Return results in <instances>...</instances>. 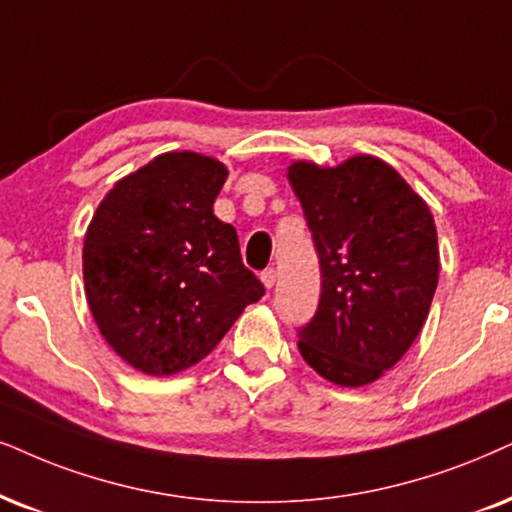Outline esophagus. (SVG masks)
<instances>
[{"label":"esophagus","mask_w":512,"mask_h":512,"mask_svg":"<svg viewBox=\"0 0 512 512\" xmlns=\"http://www.w3.org/2000/svg\"><path fill=\"white\" fill-rule=\"evenodd\" d=\"M276 278H278V274H276V269H264L262 274H260V281L264 283V288H274V283H276Z\"/></svg>","instance_id":"esophagus-1"}]
</instances>
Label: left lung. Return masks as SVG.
Masks as SVG:
<instances>
[{
    "instance_id": "left-lung-1",
    "label": "left lung",
    "mask_w": 512,
    "mask_h": 512,
    "mask_svg": "<svg viewBox=\"0 0 512 512\" xmlns=\"http://www.w3.org/2000/svg\"><path fill=\"white\" fill-rule=\"evenodd\" d=\"M321 262V300L297 333L302 359L340 387H364L409 352L439 281L437 226L423 198L375 155L288 165Z\"/></svg>"
}]
</instances>
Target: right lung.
<instances>
[{
    "label": "right lung",
    "mask_w": 512,
    "mask_h": 512,
    "mask_svg": "<svg viewBox=\"0 0 512 512\" xmlns=\"http://www.w3.org/2000/svg\"><path fill=\"white\" fill-rule=\"evenodd\" d=\"M229 177L193 151L155 155L115 181L84 234L82 276L103 340L146 375L205 359L264 286L243 267L236 229L215 217Z\"/></svg>",
    "instance_id": "right-lung-1"
}]
</instances>
